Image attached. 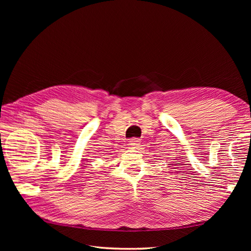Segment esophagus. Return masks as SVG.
Returning <instances> with one entry per match:
<instances>
[{
	"label": "esophagus",
	"instance_id": "obj_1",
	"mask_svg": "<svg viewBox=\"0 0 251 251\" xmlns=\"http://www.w3.org/2000/svg\"><path fill=\"white\" fill-rule=\"evenodd\" d=\"M128 144H130L132 148H137V147H139L140 140L138 138H132V139H130V141H128Z\"/></svg>",
	"mask_w": 251,
	"mask_h": 251
}]
</instances>
